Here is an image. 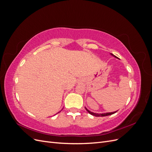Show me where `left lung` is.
I'll list each match as a JSON object with an SVG mask.
<instances>
[{
  "instance_id": "8db88e82",
  "label": "left lung",
  "mask_w": 152,
  "mask_h": 152,
  "mask_svg": "<svg viewBox=\"0 0 152 152\" xmlns=\"http://www.w3.org/2000/svg\"><path fill=\"white\" fill-rule=\"evenodd\" d=\"M110 54H111L112 56H113V57H115V58L118 59L117 56H115V55H113V54L110 53ZM85 108H86V110H87V111L89 113H90L91 115H92L95 116V117H104V116H108V115H112V114H113V113H116V112H117V111H115V112H108V113H94V112H91L90 110H89L88 109H87V108H86V107H85Z\"/></svg>"
}]
</instances>
